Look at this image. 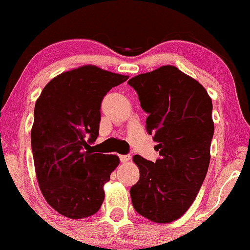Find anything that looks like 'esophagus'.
<instances>
[{"label":"esophagus","instance_id":"esophagus-1","mask_svg":"<svg viewBox=\"0 0 250 250\" xmlns=\"http://www.w3.org/2000/svg\"><path fill=\"white\" fill-rule=\"evenodd\" d=\"M119 159L122 163H127V161L131 159V155L130 154H122V155H119Z\"/></svg>","mask_w":250,"mask_h":250}]
</instances>
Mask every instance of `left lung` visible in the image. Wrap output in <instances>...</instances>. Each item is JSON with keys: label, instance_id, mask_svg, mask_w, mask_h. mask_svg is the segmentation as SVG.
Returning a JSON list of instances; mask_svg holds the SVG:
<instances>
[{"label": "left lung", "instance_id": "1", "mask_svg": "<svg viewBox=\"0 0 250 250\" xmlns=\"http://www.w3.org/2000/svg\"><path fill=\"white\" fill-rule=\"evenodd\" d=\"M148 114L146 131L158 143L155 163L134 155L140 177L132 205L144 218L168 224L183 216L206 178L214 134L212 99L205 87L173 65L127 82Z\"/></svg>", "mask_w": 250, "mask_h": 250}]
</instances>
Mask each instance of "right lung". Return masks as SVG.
Instances as JSON below:
<instances>
[{"label": "right lung", "instance_id": "right-lung-1", "mask_svg": "<svg viewBox=\"0 0 250 250\" xmlns=\"http://www.w3.org/2000/svg\"><path fill=\"white\" fill-rule=\"evenodd\" d=\"M127 78L84 65L52 78L36 101L31 148L38 185L66 218H89L104 201V184L119 158L93 153L90 144L99 134L103 98Z\"/></svg>", "mask_w": 250, "mask_h": 250}]
</instances>
